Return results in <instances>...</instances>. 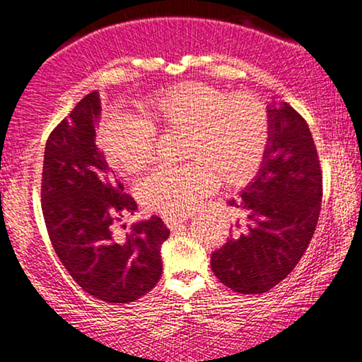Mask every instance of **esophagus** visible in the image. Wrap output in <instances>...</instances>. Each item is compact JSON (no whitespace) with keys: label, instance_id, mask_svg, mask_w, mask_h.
<instances>
[{"label":"esophagus","instance_id":"34e87169","mask_svg":"<svg viewBox=\"0 0 362 362\" xmlns=\"http://www.w3.org/2000/svg\"><path fill=\"white\" fill-rule=\"evenodd\" d=\"M183 218H177V216H164V223L169 230H179V228L183 225Z\"/></svg>","mask_w":362,"mask_h":362}]
</instances>
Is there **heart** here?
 I'll return each instance as SVG.
<instances>
[{"label":"heart","instance_id":"obj_1","mask_svg":"<svg viewBox=\"0 0 362 362\" xmlns=\"http://www.w3.org/2000/svg\"><path fill=\"white\" fill-rule=\"evenodd\" d=\"M156 128L187 131L179 167H159L139 183L151 210L187 215L215 190L220 179L241 187L262 165L269 119L256 96L230 95L216 86L185 81L142 105L141 116H115L105 124L101 146L123 174H137L154 159Z\"/></svg>","mask_w":362,"mask_h":362}]
</instances>
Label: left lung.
Masks as SVG:
<instances>
[{"mask_svg":"<svg viewBox=\"0 0 362 362\" xmlns=\"http://www.w3.org/2000/svg\"><path fill=\"white\" fill-rule=\"evenodd\" d=\"M267 119L262 165L239 197L228 202L246 213L243 231L211 254L220 282L246 295L267 292L293 271L322 208V170L308 124L285 101L267 105Z\"/></svg>","mask_w":362,"mask_h":362,"instance_id":"left-lung-1","label":"left lung"}]
</instances>
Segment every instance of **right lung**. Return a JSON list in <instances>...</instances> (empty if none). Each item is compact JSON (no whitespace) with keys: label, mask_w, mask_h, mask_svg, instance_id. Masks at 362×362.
Segmentation results:
<instances>
[{"label":"right lung","mask_w":362,"mask_h":362,"mask_svg":"<svg viewBox=\"0 0 362 362\" xmlns=\"http://www.w3.org/2000/svg\"><path fill=\"white\" fill-rule=\"evenodd\" d=\"M100 116V93L91 91L50 132L42 213L55 254L74 281L103 302L129 303L159 282L160 246L170 231L159 216H151L115 236L113 223L134 215L137 205L96 146Z\"/></svg>","instance_id":"add662e5"}]
</instances>
